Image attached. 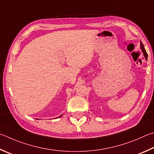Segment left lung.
Here are the masks:
<instances>
[{"instance_id": "8db88e82", "label": "left lung", "mask_w": 154, "mask_h": 154, "mask_svg": "<svg viewBox=\"0 0 154 154\" xmlns=\"http://www.w3.org/2000/svg\"><path fill=\"white\" fill-rule=\"evenodd\" d=\"M140 48H141V49L142 51L143 52V55L145 57V58L146 60H147V53L146 52V51H145V48H144V46H143V44L141 42H140Z\"/></svg>"}]
</instances>
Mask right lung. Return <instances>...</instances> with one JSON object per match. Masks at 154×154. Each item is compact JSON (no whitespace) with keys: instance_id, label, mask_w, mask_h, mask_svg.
Here are the masks:
<instances>
[{"instance_id":"obj_1","label":"right lung","mask_w":154,"mask_h":154,"mask_svg":"<svg viewBox=\"0 0 154 154\" xmlns=\"http://www.w3.org/2000/svg\"><path fill=\"white\" fill-rule=\"evenodd\" d=\"M61 116H62V115H61V116H59V117H61ZM59 117H58V118H59Z\"/></svg>"}]
</instances>
